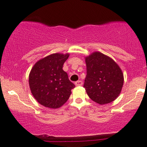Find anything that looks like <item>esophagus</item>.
Segmentation results:
<instances>
[{
    "label": "esophagus",
    "mask_w": 147,
    "mask_h": 147,
    "mask_svg": "<svg viewBox=\"0 0 147 147\" xmlns=\"http://www.w3.org/2000/svg\"><path fill=\"white\" fill-rule=\"evenodd\" d=\"M75 85H76V86H81V85H82V81H81V80L76 81L75 82Z\"/></svg>",
    "instance_id": "1"
}]
</instances>
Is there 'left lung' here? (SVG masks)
Here are the masks:
<instances>
[{"instance_id":"obj_1","label":"left lung","mask_w":147,"mask_h":147,"mask_svg":"<svg viewBox=\"0 0 147 147\" xmlns=\"http://www.w3.org/2000/svg\"><path fill=\"white\" fill-rule=\"evenodd\" d=\"M87 76L84 82L87 95L100 105L113 102L121 93L123 74L111 57L100 52L85 57Z\"/></svg>"}]
</instances>
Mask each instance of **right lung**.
<instances>
[{"instance_id":"1","label":"right lung","mask_w":147,"mask_h":147,"mask_svg":"<svg viewBox=\"0 0 147 147\" xmlns=\"http://www.w3.org/2000/svg\"><path fill=\"white\" fill-rule=\"evenodd\" d=\"M69 53H53L38 60L29 74V86L38 103L47 108H60L69 99L75 85L62 69Z\"/></svg>"}]
</instances>
